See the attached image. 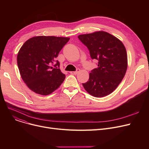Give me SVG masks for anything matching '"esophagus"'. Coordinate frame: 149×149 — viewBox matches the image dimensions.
Returning a JSON list of instances; mask_svg holds the SVG:
<instances>
[{
	"label": "esophagus",
	"instance_id": "obj_1",
	"mask_svg": "<svg viewBox=\"0 0 149 149\" xmlns=\"http://www.w3.org/2000/svg\"><path fill=\"white\" fill-rule=\"evenodd\" d=\"M79 72H80V69H77L76 71H71V72H70V74H73V75H76L78 73H79Z\"/></svg>",
	"mask_w": 149,
	"mask_h": 149
}]
</instances>
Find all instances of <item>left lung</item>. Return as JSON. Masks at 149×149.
<instances>
[{
    "label": "left lung",
    "instance_id": "8db88e82",
    "mask_svg": "<svg viewBox=\"0 0 149 149\" xmlns=\"http://www.w3.org/2000/svg\"><path fill=\"white\" fill-rule=\"evenodd\" d=\"M89 51L98 67L91 70L89 80L82 83L89 94L103 97L111 93L121 82L127 68V56L123 43L104 31L78 36Z\"/></svg>",
    "mask_w": 149,
    "mask_h": 149
}]
</instances>
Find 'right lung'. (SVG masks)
<instances>
[{"instance_id":"add662e5","label":"right lung","mask_w":149,"mask_h":149,"mask_svg":"<svg viewBox=\"0 0 149 149\" xmlns=\"http://www.w3.org/2000/svg\"><path fill=\"white\" fill-rule=\"evenodd\" d=\"M69 37L37 36L22 45L17 54V65L22 80L38 94L47 95L59 88L65 79L56 60Z\"/></svg>"}]
</instances>
